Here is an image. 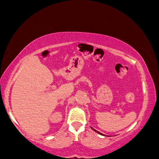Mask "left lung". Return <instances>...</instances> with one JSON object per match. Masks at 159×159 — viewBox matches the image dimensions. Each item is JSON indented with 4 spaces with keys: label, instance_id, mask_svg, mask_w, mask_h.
<instances>
[{
    "label": "left lung",
    "instance_id": "1",
    "mask_svg": "<svg viewBox=\"0 0 159 159\" xmlns=\"http://www.w3.org/2000/svg\"><path fill=\"white\" fill-rule=\"evenodd\" d=\"M91 128H92V127H91ZM92 129H93L94 131H95V132H97V133H98V134H100V135H103V134H101V133H99V132H98V131L95 130V129H93V128H92Z\"/></svg>",
    "mask_w": 159,
    "mask_h": 159
}]
</instances>
